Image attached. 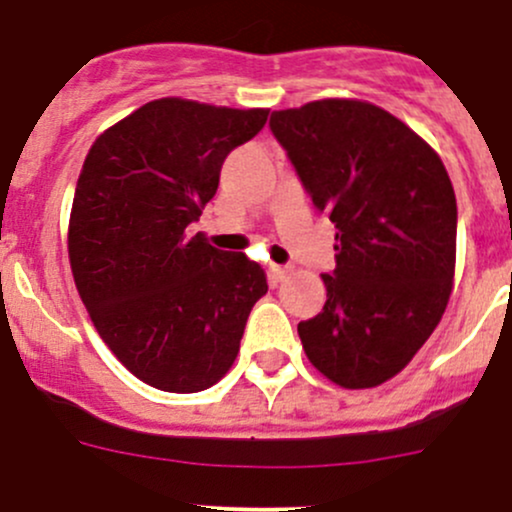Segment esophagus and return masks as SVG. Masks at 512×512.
<instances>
[{
  "instance_id": "obj_1",
  "label": "esophagus",
  "mask_w": 512,
  "mask_h": 512,
  "mask_svg": "<svg viewBox=\"0 0 512 512\" xmlns=\"http://www.w3.org/2000/svg\"><path fill=\"white\" fill-rule=\"evenodd\" d=\"M289 272H292V267H287V265H270V280L277 285V282L285 280Z\"/></svg>"
}]
</instances>
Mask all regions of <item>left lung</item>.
I'll return each instance as SVG.
<instances>
[{
  "mask_svg": "<svg viewBox=\"0 0 512 512\" xmlns=\"http://www.w3.org/2000/svg\"><path fill=\"white\" fill-rule=\"evenodd\" d=\"M270 128L337 235L327 302L297 324L309 364L344 389L406 369L446 312L456 272V193L441 156L359 98L275 111Z\"/></svg>",
  "mask_w": 512,
  "mask_h": 512,
  "instance_id": "1",
  "label": "left lung"
}]
</instances>
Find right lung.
Returning <instances> with one entry per match:
<instances>
[{
  "label": "right lung",
  "mask_w": 512,
  "mask_h": 512,
  "mask_svg": "<svg viewBox=\"0 0 512 512\" xmlns=\"http://www.w3.org/2000/svg\"><path fill=\"white\" fill-rule=\"evenodd\" d=\"M267 113L156 98L106 128L84 160L69 218L76 289L106 347L160 391L218 384L267 292L257 262L188 235L227 153L257 136Z\"/></svg>",
  "instance_id": "1"
}]
</instances>
